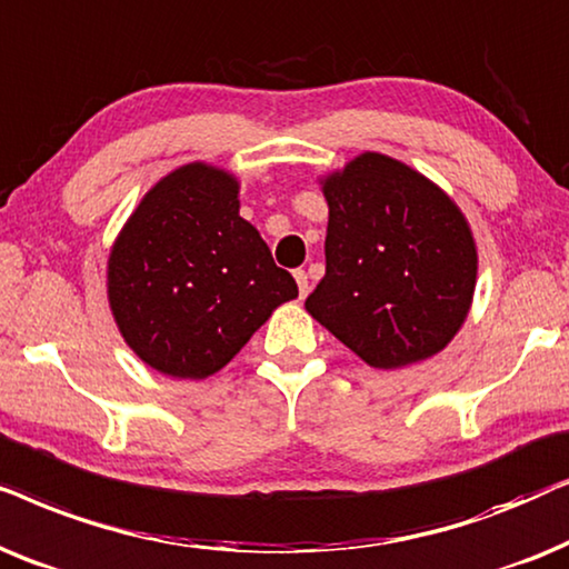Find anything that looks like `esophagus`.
<instances>
[{
    "instance_id": "esophagus-1",
    "label": "esophagus",
    "mask_w": 569,
    "mask_h": 569,
    "mask_svg": "<svg viewBox=\"0 0 569 569\" xmlns=\"http://www.w3.org/2000/svg\"><path fill=\"white\" fill-rule=\"evenodd\" d=\"M293 278H297V286H299V297L305 299L309 293V280H307V272L305 270H293Z\"/></svg>"
}]
</instances>
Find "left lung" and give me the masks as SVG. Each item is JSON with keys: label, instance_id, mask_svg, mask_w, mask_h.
<instances>
[{"label": "left lung", "instance_id": "left-lung-1", "mask_svg": "<svg viewBox=\"0 0 569 569\" xmlns=\"http://www.w3.org/2000/svg\"><path fill=\"white\" fill-rule=\"evenodd\" d=\"M325 278L305 309L375 369L442 351L473 305L479 252L456 200L375 150L322 177Z\"/></svg>", "mask_w": 569, "mask_h": 569}]
</instances>
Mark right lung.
Masks as SVG:
<instances>
[{
	"mask_svg": "<svg viewBox=\"0 0 569 569\" xmlns=\"http://www.w3.org/2000/svg\"><path fill=\"white\" fill-rule=\"evenodd\" d=\"M239 179L192 161L156 181L113 239L106 297L140 361L173 380L221 372L297 280L239 216Z\"/></svg>",
	"mask_w": 569,
	"mask_h": 569,
	"instance_id": "right-lung-1",
	"label": "right lung"
}]
</instances>
